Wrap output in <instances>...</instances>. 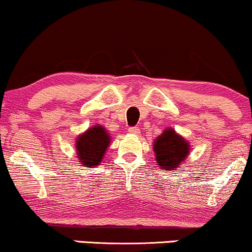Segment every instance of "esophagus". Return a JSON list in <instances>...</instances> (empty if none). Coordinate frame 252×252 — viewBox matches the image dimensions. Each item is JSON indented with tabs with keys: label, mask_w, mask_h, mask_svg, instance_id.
Returning <instances> with one entry per match:
<instances>
[{
	"label": "esophagus",
	"mask_w": 252,
	"mask_h": 252,
	"mask_svg": "<svg viewBox=\"0 0 252 252\" xmlns=\"http://www.w3.org/2000/svg\"><path fill=\"white\" fill-rule=\"evenodd\" d=\"M128 131L130 132V134H134V135L140 134V129L136 128V126H131V128H129Z\"/></svg>",
	"instance_id": "34e87169"
}]
</instances>
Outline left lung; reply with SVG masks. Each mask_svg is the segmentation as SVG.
Here are the masks:
<instances>
[{"label": "left lung", "mask_w": 252, "mask_h": 252, "mask_svg": "<svg viewBox=\"0 0 252 252\" xmlns=\"http://www.w3.org/2000/svg\"><path fill=\"white\" fill-rule=\"evenodd\" d=\"M158 164L162 169L175 170L189 153V143L174 129H166L153 144Z\"/></svg>", "instance_id": "1"}]
</instances>
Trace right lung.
Wrapping results in <instances>:
<instances>
[{
  "label": "right lung",
  "instance_id": "add662e5",
  "mask_svg": "<svg viewBox=\"0 0 252 252\" xmlns=\"http://www.w3.org/2000/svg\"><path fill=\"white\" fill-rule=\"evenodd\" d=\"M110 136L100 126H94L78 136L76 148L78 158L84 167L98 166L110 144Z\"/></svg>",
  "mask_w": 252,
  "mask_h": 252
}]
</instances>
